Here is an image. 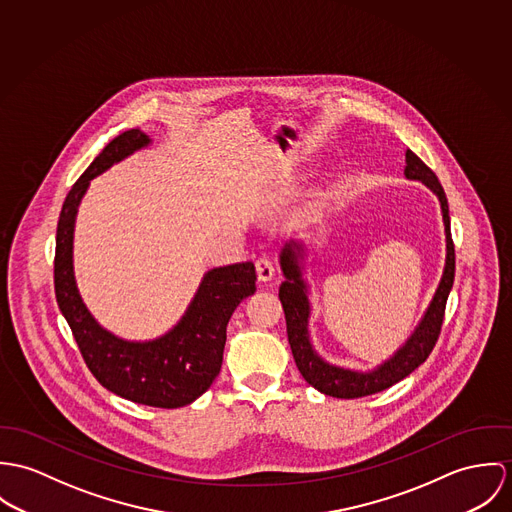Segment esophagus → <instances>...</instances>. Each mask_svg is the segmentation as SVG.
Segmentation results:
<instances>
[{
    "label": "esophagus",
    "mask_w": 512,
    "mask_h": 512,
    "mask_svg": "<svg viewBox=\"0 0 512 512\" xmlns=\"http://www.w3.org/2000/svg\"><path fill=\"white\" fill-rule=\"evenodd\" d=\"M255 269H257V277H259V281H271L273 279V275H275V267H273V261L267 257V255H263V257H259L257 261H255Z\"/></svg>",
    "instance_id": "1"
}]
</instances>
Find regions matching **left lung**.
I'll return each instance as SVG.
<instances>
[{"label":"left lung","instance_id":"1","mask_svg":"<svg viewBox=\"0 0 512 512\" xmlns=\"http://www.w3.org/2000/svg\"><path fill=\"white\" fill-rule=\"evenodd\" d=\"M406 178L422 180L440 200L444 226H446V267L438 290L416 326L414 334L398 349L397 353L379 365L371 373H359L341 369L336 365L326 363L310 343L308 336V318H310V302L306 294V283L302 279V271L298 267V257L302 253V245L290 241L281 253V267H283L284 283L279 288V298L283 302L284 318H286V336L296 361L300 375L306 379L308 385L318 389L324 395L336 398H361L381 393L393 387L404 377H408L414 369H418L428 355L432 353L436 341L440 338L446 302L450 290L454 286L455 277V249L452 231H450V208L446 192L438 180V176L426 167L412 151H406Z\"/></svg>","mask_w":512,"mask_h":512}]
</instances>
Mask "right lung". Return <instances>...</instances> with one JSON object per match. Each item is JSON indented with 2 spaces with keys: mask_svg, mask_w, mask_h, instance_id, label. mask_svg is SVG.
Listing matches in <instances>:
<instances>
[{
  "mask_svg": "<svg viewBox=\"0 0 512 512\" xmlns=\"http://www.w3.org/2000/svg\"><path fill=\"white\" fill-rule=\"evenodd\" d=\"M151 139L139 129L112 139L70 188L58 218L55 294L84 363L114 395L157 408H178L204 395L222 369L226 328L233 310L255 292V265L212 269L182 320L153 341H125L104 330L84 306L72 271V237L78 204L90 180L123 161Z\"/></svg>",
  "mask_w": 512,
  "mask_h": 512,
  "instance_id": "obj_1",
  "label": "right lung"
}]
</instances>
